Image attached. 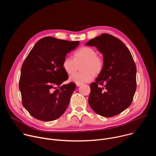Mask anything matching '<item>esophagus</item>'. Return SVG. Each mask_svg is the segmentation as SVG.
<instances>
[{
    "mask_svg": "<svg viewBox=\"0 0 156 156\" xmlns=\"http://www.w3.org/2000/svg\"><path fill=\"white\" fill-rule=\"evenodd\" d=\"M76 86H81V83H77V84H76Z\"/></svg>",
    "mask_w": 156,
    "mask_h": 156,
    "instance_id": "obj_1",
    "label": "esophagus"
}]
</instances>
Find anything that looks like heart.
<instances>
[{"label":"heart","instance_id":"heart-1","mask_svg":"<svg viewBox=\"0 0 156 156\" xmlns=\"http://www.w3.org/2000/svg\"><path fill=\"white\" fill-rule=\"evenodd\" d=\"M81 72L75 73L70 76L69 80L77 83H83L90 81L94 75L101 73L104 67L103 58L97 55L96 50L90 47H83L73 54V59L65 57L62 62V68L65 72L72 75L77 69V65L81 63Z\"/></svg>","mask_w":156,"mask_h":156}]
</instances>
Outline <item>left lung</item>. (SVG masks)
Here are the masks:
<instances>
[{"label":"left lung","instance_id":"obj_1","mask_svg":"<svg viewBox=\"0 0 156 156\" xmlns=\"http://www.w3.org/2000/svg\"><path fill=\"white\" fill-rule=\"evenodd\" d=\"M86 46H95L103 55L104 67L90 85L88 102L104 117L119 114L131 104L136 90V67L124 43L106 33L91 39Z\"/></svg>","mask_w":156,"mask_h":156}]
</instances>
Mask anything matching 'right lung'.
<instances>
[{
	"label": "right lung",
	"mask_w": 156,
	"mask_h": 156,
	"mask_svg": "<svg viewBox=\"0 0 156 156\" xmlns=\"http://www.w3.org/2000/svg\"><path fill=\"white\" fill-rule=\"evenodd\" d=\"M79 44V41L44 37L36 43L25 60L19 82L22 104L36 119L56 120L68 107L76 85L62 84L69 78L62 62Z\"/></svg>",
	"instance_id": "obj_1"
}]
</instances>
